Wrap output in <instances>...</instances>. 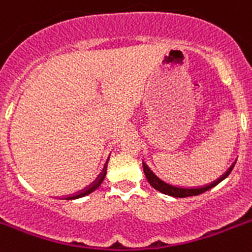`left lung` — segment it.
Masks as SVG:
<instances>
[{
  "instance_id": "1",
  "label": "left lung",
  "mask_w": 252,
  "mask_h": 252,
  "mask_svg": "<svg viewBox=\"0 0 252 252\" xmlns=\"http://www.w3.org/2000/svg\"><path fill=\"white\" fill-rule=\"evenodd\" d=\"M143 168H144V174H146V178L147 181L150 182V185L154 189H156L158 191L162 192L165 195H169V196H174V198H187V196H195V195H199V194H203V192H206L208 191L209 189H212L215 187L216 185L221 182V181H224L226 177L230 174V172L233 170L234 168V165L229 169L228 172L225 173L224 176L219 178L217 181H215L211 185H207L204 187H192V189H187V187H177V186H173V185H169V183L164 182V181H161L156 174H155L152 170H151L148 166H147L144 162H143Z\"/></svg>"
}]
</instances>
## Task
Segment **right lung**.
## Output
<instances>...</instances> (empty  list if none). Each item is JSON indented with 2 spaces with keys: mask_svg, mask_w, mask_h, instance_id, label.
Returning <instances> with one entry per match:
<instances>
[{
  "mask_svg": "<svg viewBox=\"0 0 252 252\" xmlns=\"http://www.w3.org/2000/svg\"><path fill=\"white\" fill-rule=\"evenodd\" d=\"M105 174H106V172L104 173V174H102V176H100V177H98V180L96 181V182H94V185H92V186H90V187H88L87 190H86V191H83V192H80V194L75 195V196H71V198H74V199H78V198H83V196H86V195H88V194H91V192H94V191L96 190V189H97V187L100 186V185H101V183H102V181H104V178H105Z\"/></svg>",
  "mask_w": 252,
  "mask_h": 252,
  "instance_id": "add662e5",
  "label": "right lung"
}]
</instances>
